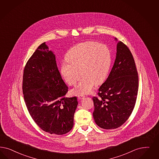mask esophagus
<instances>
[{
	"label": "esophagus",
	"mask_w": 159,
	"mask_h": 159,
	"mask_svg": "<svg viewBox=\"0 0 159 159\" xmlns=\"http://www.w3.org/2000/svg\"><path fill=\"white\" fill-rule=\"evenodd\" d=\"M77 98L79 100H82L83 99H84L85 98L84 96H83V95H78L77 96Z\"/></svg>",
	"instance_id": "34e87169"
}]
</instances>
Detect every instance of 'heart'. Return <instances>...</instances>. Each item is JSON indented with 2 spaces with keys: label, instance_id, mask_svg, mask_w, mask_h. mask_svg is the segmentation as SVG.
I'll return each instance as SVG.
<instances>
[{
  "label": "heart",
  "instance_id": "b5f03b06",
  "mask_svg": "<svg viewBox=\"0 0 159 159\" xmlns=\"http://www.w3.org/2000/svg\"><path fill=\"white\" fill-rule=\"evenodd\" d=\"M66 59L67 62L61 63L60 71L66 82L74 85L80 79L81 74L83 76L71 93L88 94L96 84H100L106 79L111 63V55L106 45L88 42L71 48L66 54Z\"/></svg>",
  "mask_w": 159,
  "mask_h": 159
}]
</instances>
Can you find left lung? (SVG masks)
<instances>
[{"mask_svg": "<svg viewBox=\"0 0 159 159\" xmlns=\"http://www.w3.org/2000/svg\"><path fill=\"white\" fill-rule=\"evenodd\" d=\"M115 61L109 75L99 89V98L93 97V118L98 126L114 129L129 119L137 99L139 78L133 55L117 39Z\"/></svg>", "mask_w": 159, "mask_h": 159, "instance_id": "1", "label": "left lung"}]
</instances>
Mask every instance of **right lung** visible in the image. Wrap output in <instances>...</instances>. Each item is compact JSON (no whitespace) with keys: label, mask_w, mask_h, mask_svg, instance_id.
I'll list each match as a JSON object with an SVG mask.
<instances>
[{"label":"right lung","mask_w":159,"mask_h":159,"mask_svg":"<svg viewBox=\"0 0 159 159\" xmlns=\"http://www.w3.org/2000/svg\"><path fill=\"white\" fill-rule=\"evenodd\" d=\"M22 89L28 111L41 129L57 135L70 131L77 98L65 97L68 87L58 70L53 52L45 42L25 67Z\"/></svg>","instance_id":"right-lung-1"}]
</instances>
